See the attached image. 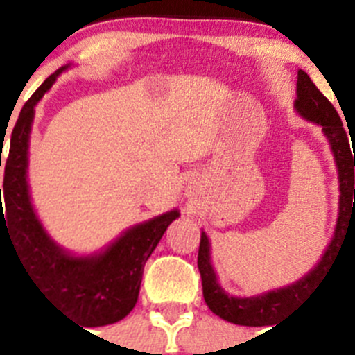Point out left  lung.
<instances>
[{"label":"left lung","mask_w":355,"mask_h":355,"mask_svg":"<svg viewBox=\"0 0 355 355\" xmlns=\"http://www.w3.org/2000/svg\"><path fill=\"white\" fill-rule=\"evenodd\" d=\"M295 111L309 122L317 123L324 130L325 138L334 154L338 166V178H340V212H338L336 230L331 244L325 249L315 269L309 270L302 279L283 288L270 290L254 297H233L228 295L221 285L217 283L216 272L210 263V242L205 232H201L200 251H198V269L201 274V286H203V299L210 311L216 313L223 320L237 325H272L276 318L288 311L292 306L302 301L315 286L320 283L322 277L329 272L338 251L343 245V239L349 233L355 232V187H354V166L355 150L349 148V134L345 132L341 118L334 106L322 95L317 86L313 85L304 70L297 72V98Z\"/></svg>","instance_id":"obj_1"}]
</instances>
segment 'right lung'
Listing matches in <instances>:
<instances>
[{"mask_svg": "<svg viewBox=\"0 0 355 355\" xmlns=\"http://www.w3.org/2000/svg\"><path fill=\"white\" fill-rule=\"evenodd\" d=\"M65 69L69 65L56 70L38 86L22 106L12 130L3 178L1 244L3 237L12 242L31 279L60 311L86 327H98L122 320L132 311L138 302L146 260L180 212L171 210L132 226L104 251L90 257L67 253L47 235L30 200L28 146L35 106Z\"/></svg>", "mask_w": 355, "mask_h": 355, "instance_id": "add662e5", "label": "right lung"}]
</instances>
